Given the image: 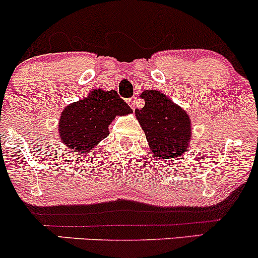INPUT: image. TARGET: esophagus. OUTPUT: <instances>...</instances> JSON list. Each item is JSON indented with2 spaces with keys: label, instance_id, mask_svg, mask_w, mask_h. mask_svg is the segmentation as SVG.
Instances as JSON below:
<instances>
[{
  "label": "esophagus",
  "instance_id": "1",
  "mask_svg": "<svg viewBox=\"0 0 258 258\" xmlns=\"http://www.w3.org/2000/svg\"><path fill=\"white\" fill-rule=\"evenodd\" d=\"M128 104H130V106H131L132 110L137 109V107H138V99H137V97H134V98L128 99Z\"/></svg>",
  "mask_w": 258,
  "mask_h": 258
}]
</instances>
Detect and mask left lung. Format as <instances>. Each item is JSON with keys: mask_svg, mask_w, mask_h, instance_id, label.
Wrapping results in <instances>:
<instances>
[{"mask_svg": "<svg viewBox=\"0 0 258 258\" xmlns=\"http://www.w3.org/2000/svg\"><path fill=\"white\" fill-rule=\"evenodd\" d=\"M141 98L144 106L136 109L135 114L151 152L159 160L181 157L192 137L191 117L159 90H144Z\"/></svg>", "mask_w": 258, "mask_h": 258, "instance_id": "left-lung-1", "label": "left lung"}]
</instances>
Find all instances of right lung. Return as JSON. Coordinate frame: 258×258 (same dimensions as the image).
<instances>
[{"instance_id": "1", "label": "right lung", "mask_w": 258, "mask_h": 258, "mask_svg": "<svg viewBox=\"0 0 258 258\" xmlns=\"http://www.w3.org/2000/svg\"><path fill=\"white\" fill-rule=\"evenodd\" d=\"M131 112L116 90L93 89L84 99L64 107L58 121V137L72 151L93 152L109 136V124L116 116Z\"/></svg>"}]
</instances>
